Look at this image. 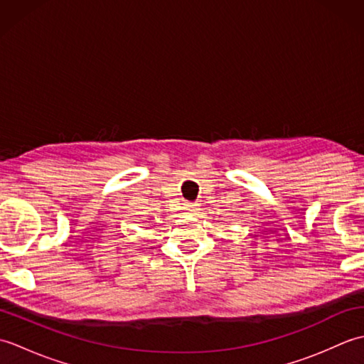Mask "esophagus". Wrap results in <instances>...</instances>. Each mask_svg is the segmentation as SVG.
Segmentation results:
<instances>
[{
  "instance_id": "obj_1",
  "label": "esophagus",
  "mask_w": 364,
  "mask_h": 364,
  "mask_svg": "<svg viewBox=\"0 0 364 364\" xmlns=\"http://www.w3.org/2000/svg\"><path fill=\"white\" fill-rule=\"evenodd\" d=\"M186 208H188L189 213H196L198 210V205L197 203H188Z\"/></svg>"
}]
</instances>
